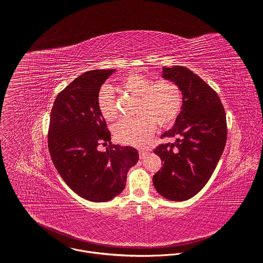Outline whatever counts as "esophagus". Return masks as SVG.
Returning <instances> with one entry per match:
<instances>
[{
  "instance_id": "obj_1",
  "label": "esophagus",
  "mask_w": 263,
  "mask_h": 263,
  "mask_svg": "<svg viewBox=\"0 0 263 263\" xmlns=\"http://www.w3.org/2000/svg\"><path fill=\"white\" fill-rule=\"evenodd\" d=\"M147 153H148L147 149H139V157H140V159H143L147 155Z\"/></svg>"
}]
</instances>
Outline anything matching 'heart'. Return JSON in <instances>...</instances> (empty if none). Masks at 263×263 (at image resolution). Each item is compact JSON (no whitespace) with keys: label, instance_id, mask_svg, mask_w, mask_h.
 I'll use <instances>...</instances> for the list:
<instances>
[{"label":"heart","instance_id":"b5f03b06","mask_svg":"<svg viewBox=\"0 0 263 263\" xmlns=\"http://www.w3.org/2000/svg\"><path fill=\"white\" fill-rule=\"evenodd\" d=\"M120 85L124 91L138 98L134 119L119 122L114 128L118 141L144 146L159 128H167L177 120L182 105L183 93L174 81L161 79L153 82L139 72H129L122 78ZM98 107L103 118L114 121L119 117V109L114 92L108 86H103L97 98Z\"/></svg>","mask_w":263,"mask_h":263}]
</instances>
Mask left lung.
I'll list each match as a JSON object with an SVG mask.
<instances>
[{"instance_id": "obj_1", "label": "left lung", "mask_w": 263, "mask_h": 263, "mask_svg": "<svg viewBox=\"0 0 263 263\" xmlns=\"http://www.w3.org/2000/svg\"><path fill=\"white\" fill-rule=\"evenodd\" d=\"M162 70L163 78L180 86L183 105L174 127L161 136L176 141L154 151L163 163L153 183L163 198L181 202L196 196L213 174L227 141L226 112L215 90L191 69Z\"/></svg>"}]
</instances>
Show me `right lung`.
I'll list each match as a JSON object with an SVG mask.
<instances>
[{
    "label": "right lung",
    "instance_id": "obj_1",
    "mask_svg": "<svg viewBox=\"0 0 263 263\" xmlns=\"http://www.w3.org/2000/svg\"><path fill=\"white\" fill-rule=\"evenodd\" d=\"M116 69L88 70L60 91L51 110L48 146L53 163L69 189L91 202H107L126 186L138 161L132 146L111 143L98 107V93ZM109 143L106 151L97 149Z\"/></svg>",
    "mask_w": 263,
    "mask_h": 263
}]
</instances>
